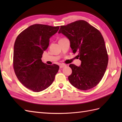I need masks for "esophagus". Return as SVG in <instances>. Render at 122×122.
Wrapping results in <instances>:
<instances>
[{"mask_svg": "<svg viewBox=\"0 0 122 122\" xmlns=\"http://www.w3.org/2000/svg\"><path fill=\"white\" fill-rule=\"evenodd\" d=\"M66 66L65 65V64H61V65H60V68L61 69V68H63L64 67H66Z\"/></svg>", "mask_w": 122, "mask_h": 122, "instance_id": "esophagus-1", "label": "esophagus"}]
</instances>
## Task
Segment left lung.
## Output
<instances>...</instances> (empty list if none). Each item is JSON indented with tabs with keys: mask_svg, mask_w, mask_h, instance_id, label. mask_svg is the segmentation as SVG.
Instances as JSON below:
<instances>
[{
	"mask_svg": "<svg viewBox=\"0 0 122 122\" xmlns=\"http://www.w3.org/2000/svg\"><path fill=\"white\" fill-rule=\"evenodd\" d=\"M58 33L68 38L72 52L81 61L79 66L70 64L72 72L69 82L81 90L95 87L104 76L108 60L101 32L84 20H78L61 25Z\"/></svg>",
	"mask_w": 122,
	"mask_h": 122,
	"instance_id": "obj_1",
	"label": "left lung"
}]
</instances>
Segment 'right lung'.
Here are the masks:
<instances>
[{
  "label": "right lung",
  "mask_w": 122,
  "mask_h": 122,
  "mask_svg": "<svg viewBox=\"0 0 122 122\" xmlns=\"http://www.w3.org/2000/svg\"><path fill=\"white\" fill-rule=\"evenodd\" d=\"M59 26L35 24L18 35L14 48V69L18 79L27 89L35 92L46 89L52 83L59 66L44 63L43 51L50 38L58 32Z\"/></svg>",
  "instance_id": "add662e5"
}]
</instances>
